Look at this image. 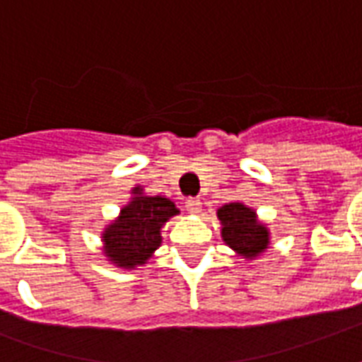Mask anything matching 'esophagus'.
Returning <instances> with one entry per match:
<instances>
[{
  "label": "esophagus",
  "instance_id": "34e87169",
  "mask_svg": "<svg viewBox=\"0 0 362 362\" xmlns=\"http://www.w3.org/2000/svg\"><path fill=\"white\" fill-rule=\"evenodd\" d=\"M186 209L189 213H199L202 211V199L199 197H188L186 199Z\"/></svg>",
  "mask_w": 362,
  "mask_h": 362
}]
</instances>
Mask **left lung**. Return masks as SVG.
<instances>
[{
  "instance_id": "8db88e82",
  "label": "left lung",
  "mask_w": 362,
  "mask_h": 362,
  "mask_svg": "<svg viewBox=\"0 0 362 362\" xmlns=\"http://www.w3.org/2000/svg\"><path fill=\"white\" fill-rule=\"evenodd\" d=\"M221 225H223V240L243 254L244 258H256L269 244V235L264 225H259L256 213L243 204L223 205L217 211Z\"/></svg>"
}]
</instances>
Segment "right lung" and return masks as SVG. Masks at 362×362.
I'll list each match as a JSON object with an SVG mask.
<instances>
[{
    "label": "right lung",
    "instance_id": "1",
    "mask_svg": "<svg viewBox=\"0 0 362 362\" xmlns=\"http://www.w3.org/2000/svg\"><path fill=\"white\" fill-rule=\"evenodd\" d=\"M122 209L119 219L104 230V254L119 267L145 264L160 244V227L178 213L176 205L166 197L141 196Z\"/></svg>",
    "mask_w": 362,
    "mask_h": 362
}]
</instances>
